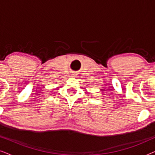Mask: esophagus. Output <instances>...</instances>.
<instances>
[{
  "label": "esophagus",
  "instance_id": "obj_1",
  "mask_svg": "<svg viewBox=\"0 0 155 155\" xmlns=\"http://www.w3.org/2000/svg\"><path fill=\"white\" fill-rule=\"evenodd\" d=\"M72 75H73V76H75V73H73V74H72Z\"/></svg>",
  "mask_w": 155,
  "mask_h": 155
}]
</instances>
